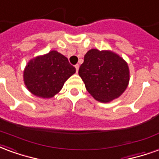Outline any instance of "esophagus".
Segmentation results:
<instances>
[{"instance_id":"esophagus-1","label":"esophagus","mask_w":159,"mask_h":159,"mask_svg":"<svg viewBox=\"0 0 159 159\" xmlns=\"http://www.w3.org/2000/svg\"><path fill=\"white\" fill-rule=\"evenodd\" d=\"M75 68H76V72H78V70H79V65H76V66H75Z\"/></svg>"}]
</instances>
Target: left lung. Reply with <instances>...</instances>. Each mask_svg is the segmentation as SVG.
Here are the masks:
<instances>
[{
  "label": "left lung",
  "mask_w": 159,
  "mask_h": 159,
  "mask_svg": "<svg viewBox=\"0 0 159 159\" xmlns=\"http://www.w3.org/2000/svg\"><path fill=\"white\" fill-rule=\"evenodd\" d=\"M78 74L88 92L96 100L105 103L118 98L129 82V69L126 61L108 50L88 51Z\"/></svg>",
  "instance_id": "1"
}]
</instances>
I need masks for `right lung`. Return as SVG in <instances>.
Instances as JSON below:
<instances>
[{
	"instance_id": "1",
	"label": "right lung",
	"mask_w": 159,
	"mask_h": 159,
	"mask_svg": "<svg viewBox=\"0 0 159 159\" xmlns=\"http://www.w3.org/2000/svg\"><path fill=\"white\" fill-rule=\"evenodd\" d=\"M76 72L68 59L55 50L30 59L24 70L26 88L34 95L52 98L59 93L64 83Z\"/></svg>"
}]
</instances>
